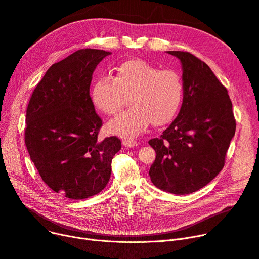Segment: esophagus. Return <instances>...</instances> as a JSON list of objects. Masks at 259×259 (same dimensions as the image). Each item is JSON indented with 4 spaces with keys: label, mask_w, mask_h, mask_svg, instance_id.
<instances>
[{
    "label": "esophagus",
    "mask_w": 259,
    "mask_h": 259,
    "mask_svg": "<svg viewBox=\"0 0 259 259\" xmlns=\"http://www.w3.org/2000/svg\"><path fill=\"white\" fill-rule=\"evenodd\" d=\"M122 145H124L125 147L131 148V147H137L139 145V143L133 141V140H124L122 141Z\"/></svg>",
    "instance_id": "1"
}]
</instances>
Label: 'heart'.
<instances>
[{
  "label": "heart",
  "instance_id": "obj_1",
  "mask_svg": "<svg viewBox=\"0 0 259 259\" xmlns=\"http://www.w3.org/2000/svg\"><path fill=\"white\" fill-rule=\"evenodd\" d=\"M129 97L127 111L107 124V131L121 138H135L150 122L168 124L178 114L184 100V83L174 70H160L144 60L121 63L112 77L103 76L94 81L91 100L100 111L116 114Z\"/></svg>",
  "mask_w": 259,
  "mask_h": 259
}]
</instances>
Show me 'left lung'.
Returning a JSON list of instances; mask_svg holds the SVG:
<instances>
[{
    "mask_svg": "<svg viewBox=\"0 0 259 259\" xmlns=\"http://www.w3.org/2000/svg\"><path fill=\"white\" fill-rule=\"evenodd\" d=\"M183 68L184 100L160 138L149 141L156 157L149 170L162 191L190 194L208 185L225 166L236 121L228 90L210 67L186 51H168Z\"/></svg>",
    "mask_w": 259,
    "mask_h": 259,
    "instance_id": "obj_1",
    "label": "left lung"
}]
</instances>
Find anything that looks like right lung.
Instances as JSON below:
<instances>
[{
    "instance_id": "add662e5",
    "label": "right lung",
    "mask_w": 259,
    "mask_h": 259,
    "mask_svg": "<svg viewBox=\"0 0 259 259\" xmlns=\"http://www.w3.org/2000/svg\"><path fill=\"white\" fill-rule=\"evenodd\" d=\"M111 52L80 49L53 64L26 110L25 144L43 182L71 199L100 193L120 150L116 137L98 140L102 119L90 98L93 71Z\"/></svg>"
}]
</instances>
